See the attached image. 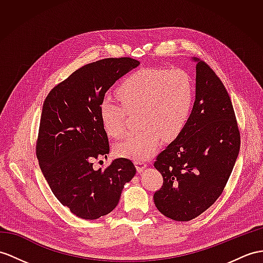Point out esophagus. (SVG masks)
<instances>
[{"mask_svg": "<svg viewBox=\"0 0 263 263\" xmlns=\"http://www.w3.org/2000/svg\"><path fill=\"white\" fill-rule=\"evenodd\" d=\"M135 165H136V168H137L138 172L144 171L146 168V166H147V164L145 162H143V161H136Z\"/></svg>", "mask_w": 263, "mask_h": 263, "instance_id": "esophagus-1", "label": "esophagus"}]
</instances>
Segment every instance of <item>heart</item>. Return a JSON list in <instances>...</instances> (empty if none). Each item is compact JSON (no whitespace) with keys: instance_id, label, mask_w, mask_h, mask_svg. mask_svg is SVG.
<instances>
[{"instance_id":"1","label":"heart","mask_w":263,"mask_h":263,"mask_svg":"<svg viewBox=\"0 0 263 263\" xmlns=\"http://www.w3.org/2000/svg\"><path fill=\"white\" fill-rule=\"evenodd\" d=\"M121 105L104 99L99 105L108 135L124 136L129 114L137 115L139 129L128 134L115 147L120 157L140 161L153 155L164 136L177 137L193 110L195 88L191 76L178 68H144L130 73L118 86Z\"/></svg>"}]
</instances>
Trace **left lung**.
I'll return each mask as SVG.
<instances>
[{
  "instance_id": "1",
  "label": "left lung",
  "mask_w": 263,
  "mask_h": 263,
  "mask_svg": "<svg viewBox=\"0 0 263 263\" xmlns=\"http://www.w3.org/2000/svg\"><path fill=\"white\" fill-rule=\"evenodd\" d=\"M196 65V96L191 117L176 139L156 156L163 176L154 193L159 212L191 221L220 197L240 151V130L223 82L205 61Z\"/></svg>"
}]
</instances>
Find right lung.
Here are the masks:
<instances>
[{"instance_id":"add662e5","label":"right lung","mask_w":263,"mask_h":263,"mask_svg":"<svg viewBox=\"0 0 263 263\" xmlns=\"http://www.w3.org/2000/svg\"><path fill=\"white\" fill-rule=\"evenodd\" d=\"M129 57L107 58L76 70L43 102L35 153L54 196L83 220H96L117 206L124 185L136 174L128 158L95 171L93 159L109 154L99 105L116 80L136 68Z\"/></svg>"}]
</instances>
